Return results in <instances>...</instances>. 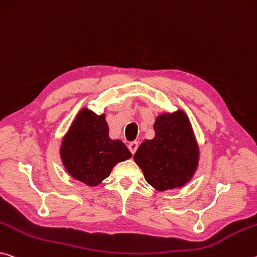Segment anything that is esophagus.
<instances>
[{"label":"esophagus","mask_w":257,"mask_h":257,"mask_svg":"<svg viewBox=\"0 0 257 257\" xmlns=\"http://www.w3.org/2000/svg\"><path fill=\"white\" fill-rule=\"evenodd\" d=\"M128 149L130 152H132V154H135L137 149H138V142H132V143H129Z\"/></svg>","instance_id":"34e87169"}]
</instances>
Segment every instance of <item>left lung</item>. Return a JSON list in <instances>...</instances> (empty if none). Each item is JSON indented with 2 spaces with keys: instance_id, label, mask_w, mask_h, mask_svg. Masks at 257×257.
I'll return each instance as SVG.
<instances>
[{
  "instance_id": "1",
  "label": "left lung",
  "mask_w": 257,
  "mask_h": 257,
  "mask_svg": "<svg viewBox=\"0 0 257 257\" xmlns=\"http://www.w3.org/2000/svg\"><path fill=\"white\" fill-rule=\"evenodd\" d=\"M156 137L138 148L134 160L150 185L158 191L181 187L197 169L199 150L183 111L159 115L153 125Z\"/></svg>"
}]
</instances>
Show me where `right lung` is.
<instances>
[{
  "label": "right lung",
  "instance_id": "1",
  "mask_svg": "<svg viewBox=\"0 0 257 257\" xmlns=\"http://www.w3.org/2000/svg\"><path fill=\"white\" fill-rule=\"evenodd\" d=\"M60 157L68 174L89 186H96L109 176L117 162L132 157L121 141L108 137L105 115L83 108L64 137Z\"/></svg>",
  "mask_w": 257,
  "mask_h": 257
}]
</instances>
